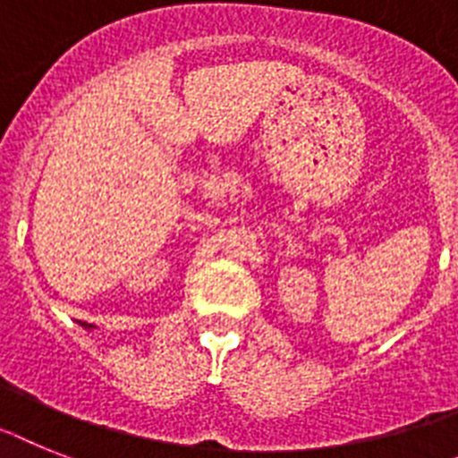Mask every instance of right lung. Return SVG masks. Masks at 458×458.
<instances>
[{
	"instance_id": "obj_1",
	"label": "right lung",
	"mask_w": 458,
	"mask_h": 458,
	"mask_svg": "<svg viewBox=\"0 0 458 458\" xmlns=\"http://www.w3.org/2000/svg\"><path fill=\"white\" fill-rule=\"evenodd\" d=\"M86 328H88V330H90V328H95V326H86Z\"/></svg>"
}]
</instances>
